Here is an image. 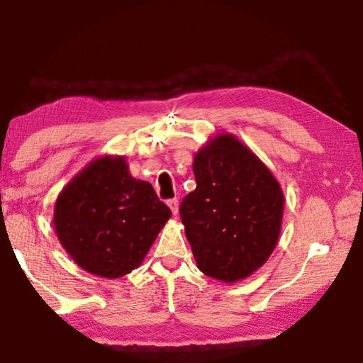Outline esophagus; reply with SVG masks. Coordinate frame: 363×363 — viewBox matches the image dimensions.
<instances>
[{
    "label": "esophagus",
    "mask_w": 363,
    "mask_h": 363,
    "mask_svg": "<svg viewBox=\"0 0 363 363\" xmlns=\"http://www.w3.org/2000/svg\"><path fill=\"white\" fill-rule=\"evenodd\" d=\"M167 205L168 206H170V210H172V213H173V215H178V200H177V198H173V200H168L167 201Z\"/></svg>",
    "instance_id": "1"
}]
</instances>
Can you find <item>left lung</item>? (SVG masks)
I'll list each match as a JSON object with an SVG mask.
<instances>
[{
  "instance_id": "8db88e82",
  "label": "left lung",
  "mask_w": 363,
  "mask_h": 363,
  "mask_svg": "<svg viewBox=\"0 0 363 363\" xmlns=\"http://www.w3.org/2000/svg\"><path fill=\"white\" fill-rule=\"evenodd\" d=\"M196 188L180 206L196 266L226 284L246 279L274 251L284 193L269 168L231 133L195 153Z\"/></svg>"
}]
</instances>
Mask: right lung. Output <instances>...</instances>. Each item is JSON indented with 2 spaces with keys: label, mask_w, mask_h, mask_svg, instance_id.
<instances>
[{
  "label": "right lung",
  "mask_w": 363,
  "mask_h": 363,
  "mask_svg": "<svg viewBox=\"0 0 363 363\" xmlns=\"http://www.w3.org/2000/svg\"><path fill=\"white\" fill-rule=\"evenodd\" d=\"M172 211L125 157H97L59 193L52 225L77 266L117 279L137 269Z\"/></svg>",
  "instance_id": "obj_1"
}]
</instances>
